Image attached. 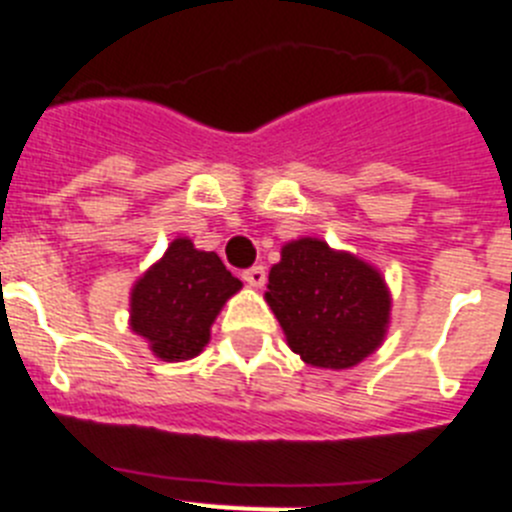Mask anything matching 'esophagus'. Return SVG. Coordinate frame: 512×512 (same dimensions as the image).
<instances>
[{
    "mask_svg": "<svg viewBox=\"0 0 512 512\" xmlns=\"http://www.w3.org/2000/svg\"><path fill=\"white\" fill-rule=\"evenodd\" d=\"M265 278H267V273L262 265H252V267H247L245 273H242V280H245L247 285H252V288H260V285H265Z\"/></svg>",
    "mask_w": 512,
    "mask_h": 512,
    "instance_id": "34e87169",
    "label": "esophagus"
}]
</instances>
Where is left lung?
Here are the masks:
<instances>
[{"instance_id": "left-lung-1", "label": "left lung", "mask_w": 512, "mask_h": 512, "mask_svg": "<svg viewBox=\"0 0 512 512\" xmlns=\"http://www.w3.org/2000/svg\"><path fill=\"white\" fill-rule=\"evenodd\" d=\"M265 298L290 349L313 367H354L380 347L388 326L390 296L380 273L321 239L283 247Z\"/></svg>"}]
</instances>
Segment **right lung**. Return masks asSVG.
<instances>
[{
  "instance_id": "1",
  "label": "right lung",
  "mask_w": 512,
  "mask_h": 512,
  "mask_svg": "<svg viewBox=\"0 0 512 512\" xmlns=\"http://www.w3.org/2000/svg\"><path fill=\"white\" fill-rule=\"evenodd\" d=\"M242 288L216 252L176 239L163 260L132 290V329L165 362L191 359L209 342V329L229 296Z\"/></svg>"
}]
</instances>
